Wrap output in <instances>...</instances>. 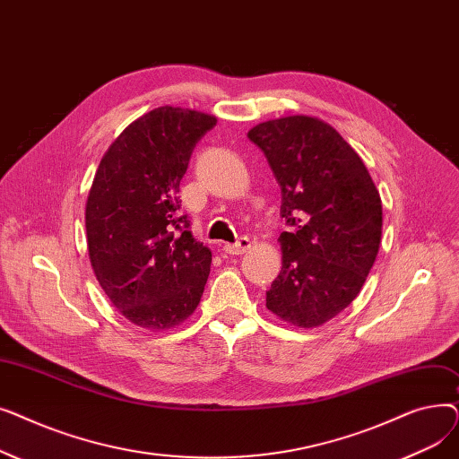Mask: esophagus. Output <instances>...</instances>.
Returning a JSON list of instances; mask_svg holds the SVG:
<instances>
[{
  "mask_svg": "<svg viewBox=\"0 0 459 459\" xmlns=\"http://www.w3.org/2000/svg\"><path fill=\"white\" fill-rule=\"evenodd\" d=\"M251 247V239L247 236H242L236 244H225L223 251L227 255H244Z\"/></svg>",
  "mask_w": 459,
  "mask_h": 459,
  "instance_id": "34e87169",
  "label": "esophagus"
}]
</instances>
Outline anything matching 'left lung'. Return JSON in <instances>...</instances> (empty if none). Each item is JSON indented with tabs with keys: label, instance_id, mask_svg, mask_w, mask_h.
Returning <instances> with one entry per match:
<instances>
[{
	"label": "left lung",
	"instance_id": "obj_1",
	"mask_svg": "<svg viewBox=\"0 0 459 459\" xmlns=\"http://www.w3.org/2000/svg\"><path fill=\"white\" fill-rule=\"evenodd\" d=\"M247 137L281 186L282 268L266 307L286 324L318 327L360 292L381 244L383 212L363 160L315 117L266 120Z\"/></svg>",
	"mask_w": 459,
	"mask_h": 459
}]
</instances>
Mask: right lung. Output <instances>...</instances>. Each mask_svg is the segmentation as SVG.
<instances>
[{"label": "right lung", "mask_w": 459, "mask_h": 459, "mask_svg": "<svg viewBox=\"0 0 459 459\" xmlns=\"http://www.w3.org/2000/svg\"><path fill=\"white\" fill-rule=\"evenodd\" d=\"M217 118L163 106L139 117L104 154L85 206L91 266L132 324L163 331L197 308L212 251L180 215V180Z\"/></svg>", "instance_id": "add662e5"}]
</instances>
